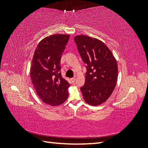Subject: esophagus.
<instances>
[{
	"label": "esophagus",
	"instance_id": "1",
	"mask_svg": "<svg viewBox=\"0 0 148 148\" xmlns=\"http://www.w3.org/2000/svg\"><path fill=\"white\" fill-rule=\"evenodd\" d=\"M75 80H76V78H71V81H72L73 83H75Z\"/></svg>",
	"mask_w": 148,
	"mask_h": 148
}]
</instances>
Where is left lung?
Segmentation results:
<instances>
[{
  "instance_id": "8db88e82",
  "label": "left lung",
  "mask_w": 148,
  "mask_h": 148,
  "mask_svg": "<svg viewBox=\"0 0 148 148\" xmlns=\"http://www.w3.org/2000/svg\"><path fill=\"white\" fill-rule=\"evenodd\" d=\"M84 63L86 65L85 83L80 88L87 104L99 106L112 94L117 84L118 65L113 53L100 40L78 35L74 38Z\"/></svg>"
}]
</instances>
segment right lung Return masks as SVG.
I'll list each match as a JSON object with an SVG mask.
<instances>
[{"label": "right lung", "mask_w": 148, "mask_h": 148, "mask_svg": "<svg viewBox=\"0 0 148 148\" xmlns=\"http://www.w3.org/2000/svg\"><path fill=\"white\" fill-rule=\"evenodd\" d=\"M69 34H53L39 42L30 68V78L38 96L52 106L63 104L70 84L62 77L60 59Z\"/></svg>", "instance_id": "1"}]
</instances>
